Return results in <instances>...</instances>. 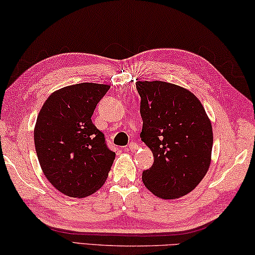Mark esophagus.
Segmentation results:
<instances>
[{"mask_svg": "<svg viewBox=\"0 0 255 255\" xmlns=\"http://www.w3.org/2000/svg\"><path fill=\"white\" fill-rule=\"evenodd\" d=\"M137 147H138V145L136 143H134V142H131L128 144V148L129 151H136L137 150Z\"/></svg>", "mask_w": 255, "mask_h": 255, "instance_id": "obj_1", "label": "esophagus"}]
</instances>
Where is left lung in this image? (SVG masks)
I'll return each mask as SVG.
<instances>
[{"mask_svg": "<svg viewBox=\"0 0 255 255\" xmlns=\"http://www.w3.org/2000/svg\"><path fill=\"white\" fill-rule=\"evenodd\" d=\"M143 128L141 140L154 156L142 181L164 200L194 190L208 172L213 146L212 124L202 103L182 86L137 81Z\"/></svg>", "mask_w": 255, "mask_h": 255, "instance_id": "1", "label": "left lung"}]
</instances>
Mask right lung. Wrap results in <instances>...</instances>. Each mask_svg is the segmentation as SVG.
<instances>
[{
    "mask_svg": "<svg viewBox=\"0 0 255 255\" xmlns=\"http://www.w3.org/2000/svg\"><path fill=\"white\" fill-rule=\"evenodd\" d=\"M110 85L80 83L53 92L34 128L38 162L47 181L71 198H85L108 179L115 153L91 117Z\"/></svg>",
    "mask_w": 255,
    "mask_h": 255,
    "instance_id": "right-lung-1",
    "label": "right lung"
}]
</instances>
